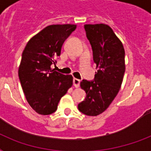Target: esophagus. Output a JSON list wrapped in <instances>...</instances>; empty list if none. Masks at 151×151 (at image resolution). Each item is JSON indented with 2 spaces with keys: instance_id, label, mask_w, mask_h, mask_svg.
Here are the masks:
<instances>
[{
  "instance_id": "34e87169",
  "label": "esophagus",
  "mask_w": 151,
  "mask_h": 151,
  "mask_svg": "<svg viewBox=\"0 0 151 151\" xmlns=\"http://www.w3.org/2000/svg\"><path fill=\"white\" fill-rule=\"evenodd\" d=\"M80 80H78L77 78H73V86L75 88H78L80 86Z\"/></svg>"
}]
</instances>
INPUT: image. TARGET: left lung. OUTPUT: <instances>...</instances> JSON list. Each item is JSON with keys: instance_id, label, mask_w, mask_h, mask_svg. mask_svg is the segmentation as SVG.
Returning <instances> with one entry per match:
<instances>
[{"instance_id": "obj_1", "label": "left lung", "mask_w": 151, "mask_h": 151, "mask_svg": "<svg viewBox=\"0 0 151 151\" xmlns=\"http://www.w3.org/2000/svg\"><path fill=\"white\" fill-rule=\"evenodd\" d=\"M85 29L99 70L94 80L81 82L86 97L78 104V110L88 116H97L107 109L122 86L125 71L124 49L107 25L86 24Z\"/></svg>"}]
</instances>
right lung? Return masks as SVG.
<instances>
[{"mask_svg": "<svg viewBox=\"0 0 151 151\" xmlns=\"http://www.w3.org/2000/svg\"><path fill=\"white\" fill-rule=\"evenodd\" d=\"M76 25H50L32 37L25 47L19 67V78L29 106L41 115L57 110L58 103L73 85V77L57 72L56 63L64 41Z\"/></svg>", "mask_w": 151, "mask_h": 151, "instance_id": "obj_1", "label": "right lung"}]
</instances>
